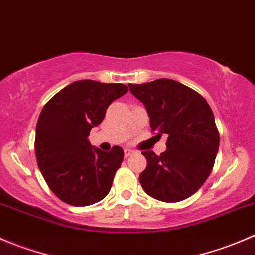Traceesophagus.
<instances>
[{
	"instance_id": "esophagus-1",
	"label": "esophagus",
	"mask_w": 255,
	"mask_h": 255,
	"mask_svg": "<svg viewBox=\"0 0 255 255\" xmlns=\"http://www.w3.org/2000/svg\"><path fill=\"white\" fill-rule=\"evenodd\" d=\"M133 153H134V150L130 149V148H126V149H125V155H126V157H129V155H132Z\"/></svg>"
}]
</instances>
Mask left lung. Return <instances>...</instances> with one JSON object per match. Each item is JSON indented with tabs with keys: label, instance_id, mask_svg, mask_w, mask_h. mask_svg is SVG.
Wrapping results in <instances>:
<instances>
[{
	"label": "left lung",
	"instance_id": "8db88e82",
	"mask_svg": "<svg viewBox=\"0 0 255 255\" xmlns=\"http://www.w3.org/2000/svg\"><path fill=\"white\" fill-rule=\"evenodd\" d=\"M129 91L144 105L150 128L167 134L160 155L143 150L147 167L139 183L148 196L168 203L189 198L209 177L219 148V134L208 102L192 88L169 78Z\"/></svg>",
	"mask_w": 255,
	"mask_h": 255
}]
</instances>
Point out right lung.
Here are the masks:
<instances>
[{
    "label": "right lung",
    "instance_id": "add662e5",
    "mask_svg": "<svg viewBox=\"0 0 255 255\" xmlns=\"http://www.w3.org/2000/svg\"><path fill=\"white\" fill-rule=\"evenodd\" d=\"M127 92L122 83L76 81L42 108L34 140L37 164L61 201L85 207L110 193L125 153L118 145L103 152L91 144L88 135L102 122L108 106Z\"/></svg>",
    "mask_w": 255,
    "mask_h": 255
}]
</instances>
